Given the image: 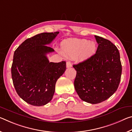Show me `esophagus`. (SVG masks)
Listing matches in <instances>:
<instances>
[{"label":"esophagus","instance_id":"obj_1","mask_svg":"<svg viewBox=\"0 0 132 132\" xmlns=\"http://www.w3.org/2000/svg\"><path fill=\"white\" fill-rule=\"evenodd\" d=\"M66 67L68 68H69L72 67V63H71L70 62H66Z\"/></svg>","mask_w":132,"mask_h":132}]
</instances>
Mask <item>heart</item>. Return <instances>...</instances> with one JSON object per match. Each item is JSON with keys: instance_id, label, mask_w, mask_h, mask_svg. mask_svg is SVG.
Instances as JSON below:
<instances>
[{"instance_id": "b5f03b06", "label": "heart", "mask_w": 132, "mask_h": 132, "mask_svg": "<svg viewBox=\"0 0 132 132\" xmlns=\"http://www.w3.org/2000/svg\"><path fill=\"white\" fill-rule=\"evenodd\" d=\"M97 46L96 43L86 39H72L66 42L63 46V52L68 57H78L86 60L95 55Z\"/></svg>"}]
</instances>
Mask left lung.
<instances>
[{
	"instance_id": "obj_1",
	"label": "left lung",
	"mask_w": 132,
	"mask_h": 132,
	"mask_svg": "<svg viewBox=\"0 0 132 132\" xmlns=\"http://www.w3.org/2000/svg\"><path fill=\"white\" fill-rule=\"evenodd\" d=\"M99 44L95 55L73 67L76 70L74 86L80 99L97 104L107 100L117 90L122 75L120 53L114 44L95 36Z\"/></svg>"
}]
</instances>
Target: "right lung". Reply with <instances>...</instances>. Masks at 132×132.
Here are the masks:
<instances>
[{
    "instance_id": "obj_1",
    "label": "right lung",
    "mask_w": 132,
    "mask_h": 132,
    "mask_svg": "<svg viewBox=\"0 0 132 132\" xmlns=\"http://www.w3.org/2000/svg\"><path fill=\"white\" fill-rule=\"evenodd\" d=\"M59 32L42 33L27 39L14 52L11 73L18 95L27 103L40 106L51 101L57 79L66 70V62H49L51 43Z\"/></svg>"
}]
</instances>
